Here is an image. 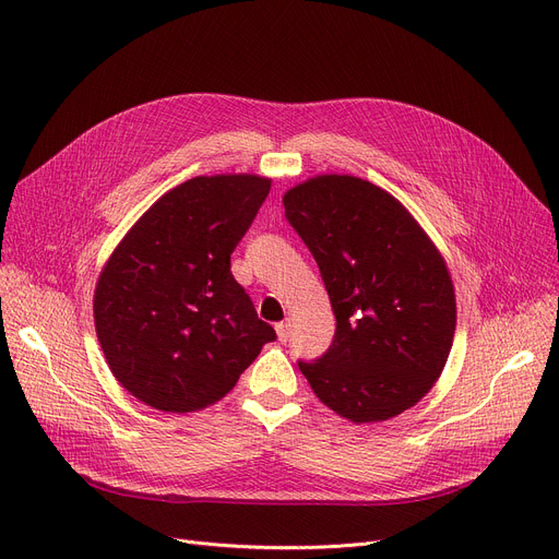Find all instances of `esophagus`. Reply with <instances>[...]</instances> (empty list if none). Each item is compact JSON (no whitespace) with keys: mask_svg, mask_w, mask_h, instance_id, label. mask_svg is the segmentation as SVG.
<instances>
[{"mask_svg":"<svg viewBox=\"0 0 559 559\" xmlns=\"http://www.w3.org/2000/svg\"><path fill=\"white\" fill-rule=\"evenodd\" d=\"M276 335L281 342H287L289 337V321H281V324H276Z\"/></svg>","mask_w":559,"mask_h":559,"instance_id":"34e87169","label":"esophagus"}]
</instances>
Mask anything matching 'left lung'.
I'll return each instance as SVG.
<instances>
[{
	"instance_id": "1",
	"label": "left lung",
	"mask_w": 559,
	"mask_h": 559,
	"mask_svg": "<svg viewBox=\"0 0 559 559\" xmlns=\"http://www.w3.org/2000/svg\"><path fill=\"white\" fill-rule=\"evenodd\" d=\"M283 205L337 319L326 354L299 362L312 392L354 424L405 413L453 346L455 289L442 253L399 199L358 176H312Z\"/></svg>"
}]
</instances>
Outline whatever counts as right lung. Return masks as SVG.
<instances>
[{"label":"right lung","mask_w":559,"mask_h":559,"mask_svg":"<svg viewBox=\"0 0 559 559\" xmlns=\"http://www.w3.org/2000/svg\"><path fill=\"white\" fill-rule=\"evenodd\" d=\"M270 188L255 174L194 176L165 192L106 260L95 329L117 383L138 401L197 413L276 340L230 274V253Z\"/></svg>","instance_id":"obj_1"}]
</instances>
